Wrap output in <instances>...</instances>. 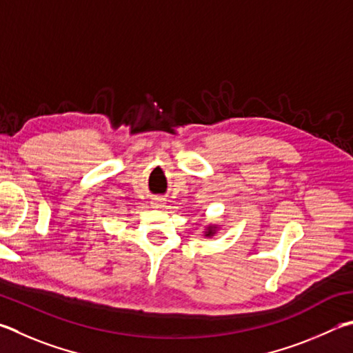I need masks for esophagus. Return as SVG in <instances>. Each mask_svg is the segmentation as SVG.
<instances>
[{"label": "esophagus", "instance_id": "esophagus-1", "mask_svg": "<svg viewBox=\"0 0 353 353\" xmlns=\"http://www.w3.org/2000/svg\"><path fill=\"white\" fill-rule=\"evenodd\" d=\"M163 203H165V201H163L162 197H154V199H152V201H151V205H152V207H154V208H162Z\"/></svg>", "mask_w": 353, "mask_h": 353}]
</instances>
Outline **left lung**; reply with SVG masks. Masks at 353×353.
I'll return each instance as SVG.
<instances>
[{"mask_svg":"<svg viewBox=\"0 0 353 353\" xmlns=\"http://www.w3.org/2000/svg\"><path fill=\"white\" fill-rule=\"evenodd\" d=\"M217 230H219V227H217V225H208L207 227V232L203 233V236H205V238H211V236L216 234Z\"/></svg>","mask_w":353,"mask_h":353,"instance_id":"left-lung-1","label":"left lung"}]
</instances>
